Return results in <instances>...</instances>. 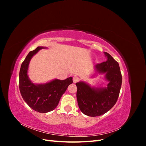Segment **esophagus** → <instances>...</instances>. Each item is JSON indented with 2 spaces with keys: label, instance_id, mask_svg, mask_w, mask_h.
Instances as JSON below:
<instances>
[{
  "label": "esophagus",
  "instance_id": "obj_1",
  "mask_svg": "<svg viewBox=\"0 0 146 146\" xmlns=\"http://www.w3.org/2000/svg\"><path fill=\"white\" fill-rule=\"evenodd\" d=\"M79 80H80V79H79V78L78 77H77V76H74L73 77V82L74 83L78 82L79 81Z\"/></svg>",
  "mask_w": 146,
  "mask_h": 146
}]
</instances>
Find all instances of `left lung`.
<instances>
[{"instance_id": "8db88e82", "label": "left lung", "mask_w": 146, "mask_h": 146, "mask_svg": "<svg viewBox=\"0 0 146 146\" xmlns=\"http://www.w3.org/2000/svg\"><path fill=\"white\" fill-rule=\"evenodd\" d=\"M107 61L96 66L99 73H105L109 81L107 88L95 90L84 82L76 83L77 99L81 111L88 116L96 117L107 113L116 104L122 85V75L117 61L105 52Z\"/></svg>"}]
</instances>
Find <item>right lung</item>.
Listing matches in <instances>:
<instances>
[{"instance_id":"obj_1","label":"right lung","mask_w":146,"mask_h":146,"mask_svg":"<svg viewBox=\"0 0 146 146\" xmlns=\"http://www.w3.org/2000/svg\"><path fill=\"white\" fill-rule=\"evenodd\" d=\"M42 48L38 47L29 53L21 64L19 76V90L23 99L31 108L42 113L54 110L68 86L73 82L72 77L64 80L55 79L44 85H39L30 81L27 75L29 62L32 57Z\"/></svg>"}]
</instances>
